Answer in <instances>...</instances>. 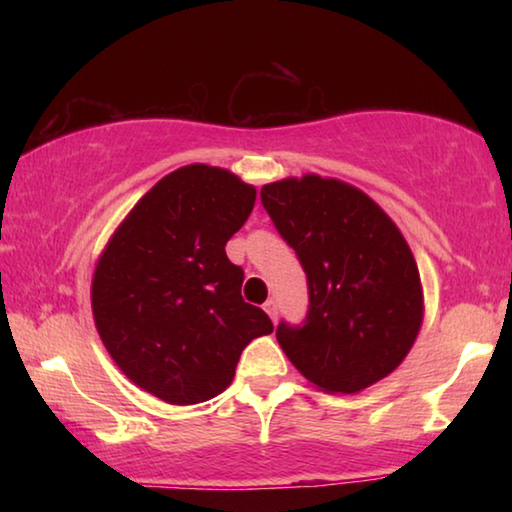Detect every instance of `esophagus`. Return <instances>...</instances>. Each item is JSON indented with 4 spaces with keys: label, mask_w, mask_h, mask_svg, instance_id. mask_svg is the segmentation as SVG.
<instances>
[{
    "label": "esophagus",
    "mask_w": 512,
    "mask_h": 512,
    "mask_svg": "<svg viewBox=\"0 0 512 512\" xmlns=\"http://www.w3.org/2000/svg\"><path fill=\"white\" fill-rule=\"evenodd\" d=\"M264 311H266L268 316H271V320L275 323V320H277V302L275 300H266L264 302Z\"/></svg>",
    "instance_id": "34e87169"
}]
</instances>
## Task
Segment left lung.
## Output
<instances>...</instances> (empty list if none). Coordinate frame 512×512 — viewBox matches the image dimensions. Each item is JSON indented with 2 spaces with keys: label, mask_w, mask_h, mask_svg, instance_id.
Listing matches in <instances>:
<instances>
[{
  "label": "left lung",
  "mask_w": 512,
  "mask_h": 512,
  "mask_svg": "<svg viewBox=\"0 0 512 512\" xmlns=\"http://www.w3.org/2000/svg\"><path fill=\"white\" fill-rule=\"evenodd\" d=\"M259 196L307 273L305 325L275 332L289 361L325 393H359L391 375L424 318L400 228L361 189L318 173L268 183Z\"/></svg>",
  "instance_id": "obj_1"
}]
</instances>
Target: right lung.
<instances>
[{"mask_svg": "<svg viewBox=\"0 0 512 512\" xmlns=\"http://www.w3.org/2000/svg\"><path fill=\"white\" fill-rule=\"evenodd\" d=\"M255 198L232 171L187 164L135 203L99 255L94 325L119 370L162 402L212 400L246 345L273 332L241 298L244 271L225 255Z\"/></svg>", "mask_w": 512, "mask_h": 512, "instance_id": "1", "label": "right lung"}]
</instances>
